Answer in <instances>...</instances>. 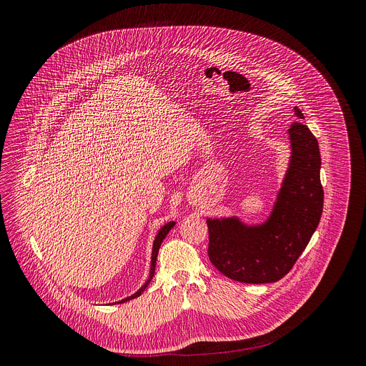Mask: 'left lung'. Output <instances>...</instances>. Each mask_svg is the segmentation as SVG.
<instances>
[{
	"label": "left lung",
	"instance_id": "8db88e82",
	"mask_svg": "<svg viewBox=\"0 0 366 366\" xmlns=\"http://www.w3.org/2000/svg\"><path fill=\"white\" fill-rule=\"evenodd\" d=\"M295 114L305 119L297 107ZM287 132L289 167L266 221L248 225L238 217L207 218L209 261L232 280H280L306 249L320 222L324 192L318 142L300 121L293 122Z\"/></svg>",
	"mask_w": 366,
	"mask_h": 366
}]
</instances>
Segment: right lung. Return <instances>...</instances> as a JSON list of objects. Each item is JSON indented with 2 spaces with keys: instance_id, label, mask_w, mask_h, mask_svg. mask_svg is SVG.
Returning <instances> with one entry per match:
<instances>
[{
  "instance_id": "add662e5",
  "label": "right lung",
  "mask_w": 366,
  "mask_h": 366,
  "mask_svg": "<svg viewBox=\"0 0 366 366\" xmlns=\"http://www.w3.org/2000/svg\"><path fill=\"white\" fill-rule=\"evenodd\" d=\"M173 225H174V221H170V222H167V224H164L159 231H157V237H155V241H154V247H152V259H151V272H149V277H148V280L145 282V285L137 292V293H134V295H131L129 297H125V299H122V300H119V302H115V303H125V302H128V300H131V299H135V297H139L141 296V293L147 289V286L149 285V282L152 280V277H154V274H155V266H157V252H159V248H160V245H162V242H163V239L166 238V235L169 234V231L173 228Z\"/></svg>"
}]
</instances>
